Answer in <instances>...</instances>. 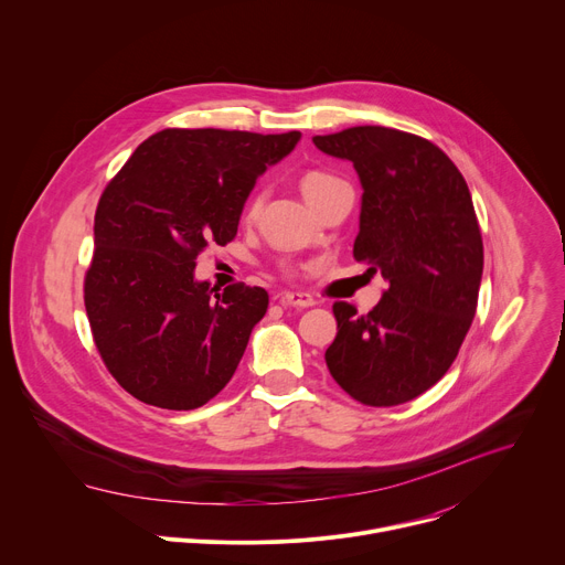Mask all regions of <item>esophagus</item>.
<instances>
[{
  "label": "esophagus",
  "instance_id": "obj_1",
  "mask_svg": "<svg viewBox=\"0 0 565 565\" xmlns=\"http://www.w3.org/2000/svg\"><path fill=\"white\" fill-rule=\"evenodd\" d=\"M279 301H281L284 306H295V308H308V306L315 303V299H312L308 292H292V290L281 292V295H279Z\"/></svg>",
  "mask_w": 565,
  "mask_h": 565
}]
</instances>
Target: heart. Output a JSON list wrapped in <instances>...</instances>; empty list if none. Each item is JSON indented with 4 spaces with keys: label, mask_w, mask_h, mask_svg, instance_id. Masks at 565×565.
Masks as SVG:
<instances>
[{
    "label": "heart",
    "mask_w": 565,
    "mask_h": 565,
    "mask_svg": "<svg viewBox=\"0 0 565 565\" xmlns=\"http://www.w3.org/2000/svg\"><path fill=\"white\" fill-rule=\"evenodd\" d=\"M338 183H342V181H340L338 177L329 174V172L310 170V172H306V174L301 177L299 188H301L303 199L312 205L321 194H327V192H329L331 188H335ZM264 199H266L264 188H257V190L253 192V196L248 199V203H246V216H248V218H253V216L259 214V210H262V205H264Z\"/></svg>",
    "instance_id": "1"
}]
</instances>
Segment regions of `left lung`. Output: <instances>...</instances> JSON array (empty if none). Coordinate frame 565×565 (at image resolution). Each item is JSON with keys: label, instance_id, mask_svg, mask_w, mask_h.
Returning <instances> with one entry per match:
<instances>
[{"label": "left lung", "instance_id": "8db88e82", "mask_svg": "<svg viewBox=\"0 0 565 565\" xmlns=\"http://www.w3.org/2000/svg\"><path fill=\"white\" fill-rule=\"evenodd\" d=\"M312 142L353 163L364 190L353 257L388 286L366 315L335 301L327 366L362 405L395 407L449 371L476 315L482 238L471 194L440 147L407 131L364 125Z\"/></svg>", "mask_w": 565, "mask_h": 565}]
</instances>
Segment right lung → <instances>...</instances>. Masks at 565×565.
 Returning <instances> with one entry per match:
<instances>
[{"label": "right lung", "mask_w": 565, "mask_h": 565, "mask_svg": "<svg viewBox=\"0 0 565 565\" xmlns=\"http://www.w3.org/2000/svg\"><path fill=\"white\" fill-rule=\"evenodd\" d=\"M299 131L163 129L105 188L94 223L85 306L116 382L145 405L203 407L234 375L268 292L194 279L196 257L236 236L257 179Z\"/></svg>", "instance_id": "right-lung-1"}]
</instances>
